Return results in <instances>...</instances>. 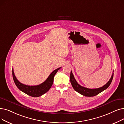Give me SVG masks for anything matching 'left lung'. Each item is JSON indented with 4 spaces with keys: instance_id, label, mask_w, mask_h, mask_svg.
Masks as SVG:
<instances>
[{
    "instance_id": "1",
    "label": "left lung",
    "mask_w": 124,
    "mask_h": 124,
    "mask_svg": "<svg viewBox=\"0 0 124 124\" xmlns=\"http://www.w3.org/2000/svg\"><path fill=\"white\" fill-rule=\"evenodd\" d=\"M113 77H114V73H112L111 77L108 82L104 85L103 87L97 89H88L79 85L77 82V80H75L71 71L70 72V82L72 87L75 91L85 96L93 97L98 95L108 88L112 82Z\"/></svg>"
}]
</instances>
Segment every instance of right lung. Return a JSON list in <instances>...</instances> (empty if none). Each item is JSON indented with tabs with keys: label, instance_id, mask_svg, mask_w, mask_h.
Returning a JSON list of instances; mask_svg holds the SVG:
<instances>
[{
	"label": "right lung",
	"instance_id": "add662e5",
	"mask_svg": "<svg viewBox=\"0 0 124 124\" xmlns=\"http://www.w3.org/2000/svg\"><path fill=\"white\" fill-rule=\"evenodd\" d=\"M61 68H58L54 70L44 82L37 85H28L21 83L15 75L13 69V78L16 86L20 90L30 96L37 97L45 94L50 90L53 85L55 75Z\"/></svg>",
	"mask_w": 124,
	"mask_h": 124
}]
</instances>
